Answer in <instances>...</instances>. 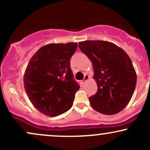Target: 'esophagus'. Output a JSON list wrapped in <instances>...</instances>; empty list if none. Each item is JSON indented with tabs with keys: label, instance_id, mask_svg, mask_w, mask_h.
<instances>
[{
	"label": "esophagus",
	"instance_id": "34e87169",
	"mask_svg": "<svg viewBox=\"0 0 150 150\" xmlns=\"http://www.w3.org/2000/svg\"><path fill=\"white\" fill-rule=\"evenodd\" d=\"M89 78V75H85V77H84V79H83V80H82V84L85 83V82H86V81H87V80H88Z\"/></svg>",
	"mask_w": 150,
	"mask_h": 150
}]
</instances>
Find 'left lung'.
Segmentation results:
<instances>
[{
    "label": "left lung",
    "instance_id": "left-lung-1",
    "mask_svg": "<svg viewBox=\"0 0 150 150\" xmlns=\"http://www.w3.org/2000/svg\"><path fill=\"white\" fill-rule=\"evenodd\" d=\"M80 49L92 61L98 89L89 98L95 111L116 114L128 105L135 89L137 75L128 55L106 41H85Z\"/></svg>",
    "mask_w": 150,
    "mask_h": 150
}]
</instances>
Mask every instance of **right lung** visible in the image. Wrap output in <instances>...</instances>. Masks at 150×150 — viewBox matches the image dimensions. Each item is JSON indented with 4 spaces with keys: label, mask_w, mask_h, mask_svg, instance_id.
Instances as JSON below:
<instances>
[{
    "label": "right lung",
    "mask_w": 150,
    "mask_h": 150,
    "mask_svg": "<svg viewBox=\"0 0 150 150\" xmlns=\"http://www.w3.org/2000/svg\"><path fill=\"white\" fill-rule=\"evenodd\" d=\"M77 43L49 44L34 53L24 75V87L32 104L48 116H57L72 107L80 85L74 80L70 58Z\"/></svg>",
    "instance_id": "1"
}]
</instances>
